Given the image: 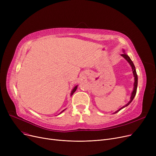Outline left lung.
Instances as JSON below:
<instances>
[{
    "mask_svg": "<svg viewBox=\"0 0 156 156\" xmlns=\"http://www.w3.org/2000/svg\"><path fill=\"white\" fill-rule=\"evenodd\" d=\"M125 52V51H124ZM121 55L122 57H123L124 58L129 62V64H130L131 67H132V71H133V76H134V80H135V82H134V87H133V90L132 93V95H131V97H130V101L128 102V103H127L125 106H123V107H122L121 108H120L119 110H118L117 111H116L115 112H114V114L115 113H117L118 112H119L120 110H121L122 109H123L124 108L126 107V106H128L131 102H132V101L133 100L134 97L136 95V89H137V85H138V76H137V74H136V69H135V67L134 66V64L133 62H132V61L131 60V59L129 58V57L125 53L122 54H121Z\"/></svg>",
    "mask_w": 156,
    "mask_h": 156,
    "instance_id": "obj_1",
    "label": "left lung"
}]
</instances>
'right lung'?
I'll use <instances>...</instances> for the list:
<instances>
[{
    "instance_id": "1",
    "label": "right lung",
    "mask_w": 156,
    "mask_h": 156,
    "mask_svg": "<svg viewBox=\"0 0 156 156\" xmlns=\"http://www.w3.org/2000/svg\"><path fill=\"white\" fill-rule=\"evenodd\" d=\"M77 88H78V85H76V87H74V88L73 89V90H72V92H71V95H73V94H74V92H75V91L76 90V89H77ZM64 110H65V109H64V110H63V111H62V112H60V114H61V112H63V111H64Z\"/></svg>"
}]
</instances>
